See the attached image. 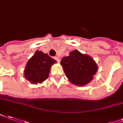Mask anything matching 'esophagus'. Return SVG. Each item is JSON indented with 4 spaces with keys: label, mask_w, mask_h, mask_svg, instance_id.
I'll list each match as a JSON object with an SVG mask.
<instances>
[{
    "label": "esophagus",
    "mask_w": 123,
    "mask_h": 123,
    "mask_svg": "<svg viewBox=\"0 0 123 123\" xmlns=\"http://www.w3.org/2000/svg\"><path fill=\"white\" fill-rule=\"evenodd\" d=\"M54 59H55V60L57 61L58 62H60V58H58V57H54Z\"/></svg>",
    "instance_id": "esophagus-1"
}]
</instances>
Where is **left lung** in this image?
I'll return each instance as SVG.
<instances>
[{
	"instance_id": "left-lung-1",
	"label": "left lung",
	"mask_w": 123,
	"mask_h": 123,
	"mask_svg": "<svg viewBox=\"0 0 123 123\" xmlns=\"http://www.w3.org/2000/svg\"><path fill=\"white\" fill-rule=\"evenodd\" d=\"M66 77L71 83L83 86L90 82L98 70L96 63L89 55L72 51L61 60Z\"/></svg>"
}]
</instances>
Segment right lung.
Segmentation results:
<instances>
[{
	"mask_svg": "<svg viewBox=\"0 0 123 123\" xmlns=\"http://www.w3.org/2000/svg\"><path fill=\"white\" fill-rule=\"evenodd\" d=\"M54 63L56 61L47 54L37 51L26 65L24 71L25 78L33 84L44 81L48 77L50 69Z\"/></svg>",
	"mask_w": 123,
	"mask_h": 123,
	"instance_id": "add662e5",
	"label": "right lung"
}]
</instances>
